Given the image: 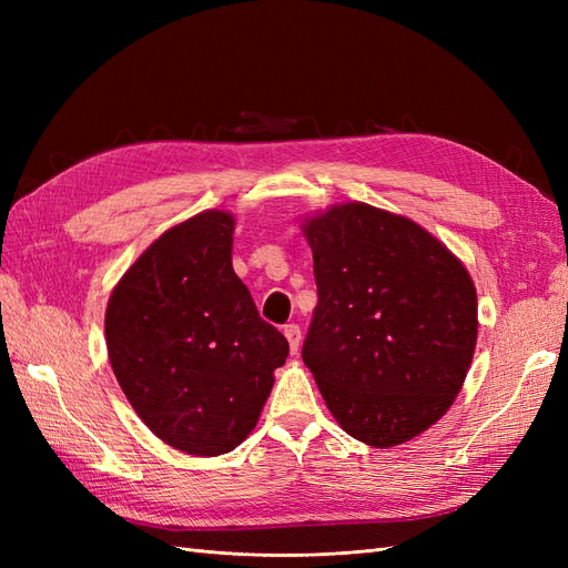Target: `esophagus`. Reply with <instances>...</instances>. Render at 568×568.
I'll return each instance as SVG.
<instances>
[{
  "instance_id": "obj_1",
  "label": "esophagus",
  "mask_w": 568,
  "mask_h": 568,
  "mask_svg": "<svg viewBox=\"0 0 568 568\" xmlns=\"http://www.w3.org/2000/svg\"><path fill=\"white\" fill-rule=\"evenodd\" d=\"M284 336L288 341V348L291 353H296L301 346V326L298 324H286L284 326Z\"/></svg>"
}]
</instances>
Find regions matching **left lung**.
Wrapping results in <instances>:
<instances>
[{
    "label": "left lung",
    "mask_w": 568,
    "mask_h": 568,
    "mask_svg": "<svg viewBox=\"0 0 568 568\" xmlns=\"http://www.w3.org/2000/svg\"><path fill=\"white\" fill-rule=\"evenodd\" d=\"M317 305L303 363L348 436L393 448L455 403L478 336L467 267L409 217L369 203L305 217Z\"/></svg>",
    "instance_id": "1"
}]
</instances>
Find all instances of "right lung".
Here are the masks:
<instances>
[{"label":"right lung","mask_w":568,"mask_h":568,"mask_svg":"<svg viewBox=\"0 0 568 568\" xmlns=\"http://www.w3.org/2000/svg\"><path fill=\"white\" fill-rule=\"evenodd\" d=\"M234 215L163 232L115 284L106 348L140 419L170 448L215 457L253 432L288 341L232 267Z\"/></svg>","instance_id":"1"}]
</instances>
